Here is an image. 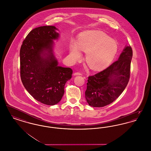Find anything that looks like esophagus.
<instances>
[{"instance_id": "1", "label": "esophagus", "mask_w": 151, "mask_h": 151, "mask_svg": "<svg viewBox=\"0 0 151 151\" xmlns=\"http://www.w3.org/2000/svg\"><path fill=\"white\" fill-rule=\"evenodd\" d=\"M73 75L74 76H76V75H81V73H80V72H75L73 73Z\"/></svg>"}]
</instances>
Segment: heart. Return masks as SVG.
Returning <instances> with one entry per match:
<instances>
[{
    "label": "heart",
    "instance_id": "1",
    "mask_svg": "<svg viewBox=\"0 0 151 151\" xmlns=\"http://www.w3.org/2000/svg\"><path fill=\"white\" fill-rule=\"evenodd\" d=\"M118 49L115 40L99 30H89L82 33L77 45L70 46V56L73 60L80 59V51L86 52V61L93 70H100L108 65L114 57Z\"/></svg>",
    "mask_w": 151,
    "mask_h": 151
}]
</instances>
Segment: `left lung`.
Here are the masks:
<instances>
[{
  "label": "left lung",
  "mask_w": 151,
  "mask_h": 151,
  "mask_svg": "<svg viewBox=\"0 0 151 151\" xmlns=\"http://www.w3.org/2000/svg\"><path fill=\"white\" fill-rule=\"evenodd\" d=\"M132 58V48L127 46L117 60L104 70L88 77L85 95L90 106L104 107L121 94L129 81Z\"/></svg>",
  "instance_id": "obj_1"
}]
</instances>
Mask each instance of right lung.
Here are the masks:
<instances>
[{
  "label": "right lung",
  "instance_id": "1",
  "mask_svg": "<svg viewBox=\"0 0 151 151\" xmlns=\"http://www.w3.org/2000/svg\"><path fill=\"white\" fill-rule=\"evenodd\" d=\"M54 26H43L31 30L24 40L20 51L22 83L36 100L54 105L61 100L66 82L72 70L58 65L53 53V40L59 34Z\"/></svg>",
  "mask_w": 151,
  "mask_h": 151
}]
</instances>
